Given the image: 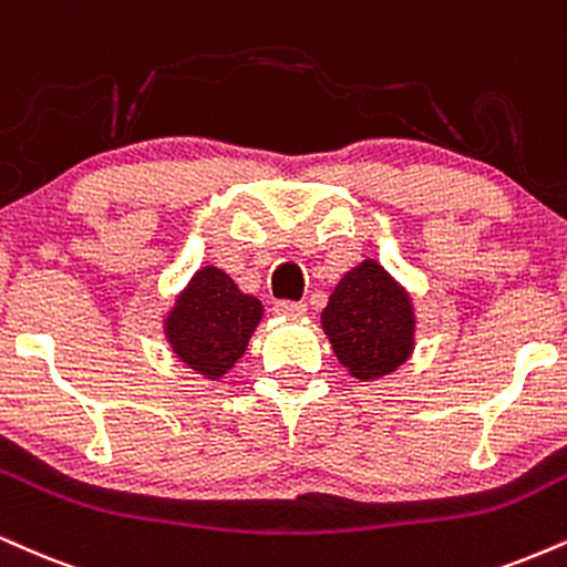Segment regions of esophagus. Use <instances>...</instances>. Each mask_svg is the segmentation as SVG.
<instances>
[{"label": "esophagus", "instance_id": "obj_1", "mask_svg": "<svg viewBox=\"0 0 567 567\" xmlns=\"http://www.w3.org/2000/svg\"><path fill=\"white\" fill-rule=\"evenodd\" d=\"M275 313H277V317H303L306 306L296 303V301H277Z\"/></svg>", "mask_w": 567, "mask_h": 567}]
</instances>
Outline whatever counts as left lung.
Returning a JSON list of instances; mask_svg holds the SVG:
<instances>
[{
	"instance_id": "left-lung-1",
	"label": "left lung",
	"mask_w": 567,
	"mask_h": 567,
	"mask_svg": "<svg viewBox=\"0 0 567 567\" xmlns=\"http://www.w3.org/2000/svg\"><path fill=\"white\" fill-rule=\"evenodd\" d=\"M322 330L351 378L370 383L412 357L417 317L404 285L374 258H364L332 290L322 311Z\"/></svg>"
}]
</instances>
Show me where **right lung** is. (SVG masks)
<instances>
[{
	"label": "right lung",
	"instance_id": "add662e5",
	"mask_svg": "<svg viewBox=\"0 0 567 567\" xmlns=\"http://www.w3.org/2000/svg\"><path fill=\"white\" fill-rule=\"evenodd\" d=\"M264 303L218 266H200L163 317L174 357L206 380L224 378L240 361L261 324Z\"/></svg>",
	"mask_w": 567,
	"mask_h": 567
}]
</instances>
